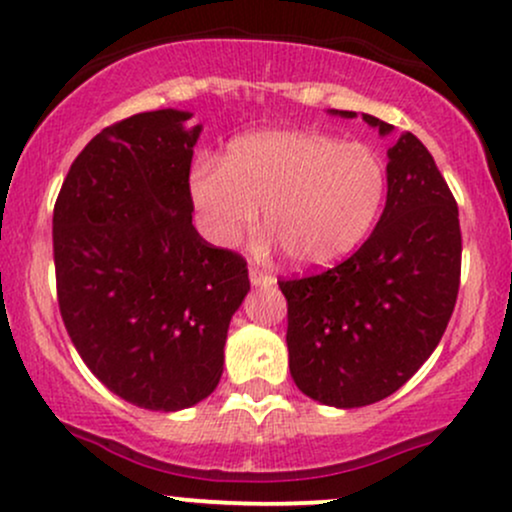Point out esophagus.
Here are the masks:
<instances>
[{
  "mask_svg": "<svg viewBox=\"0 0 512 512\" xmlns=\"http://www.w3.org/2000/svg\"><path fill=\"white\" fill-rule=\"evenodd\" d=\"M252 286H274L276 279L269 272H262L260 267H250Z\"/></svg>",
  "mask_w": 512,
  "mask_h": 512,
  "instance_id": "obj_1",
  "label": "esophagus"
}]
</instances>
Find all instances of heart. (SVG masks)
<instances>
[{
	"instance_id": "obj_1",
	"label": "heart",
	"mask_w": 512,
	"mask_h": 512,
	"mask_svg": "<svg viewBox=\"0 0 512 512\" xmlns=\"http://www.w3.org/2000/svg\"><path fill=\"white\" fill-rule=\"evenodd\" d=\"M190 202L202 236L236 248L260 223L286 257L322 269L373 231L387 197V163L375 146L313 129H269L228 144L221 163L197 161Z\"/></svg>"
}]
</instances>
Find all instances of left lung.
<instances>
[{
	"label": "left lung",
	"instance_id": "left-lung-1",
	"mask_svg": "<svg viewBox=\"0 0 512 512\" xmlns=\"http://www.w3.org/2000/svg\"><path fill=\"white\" fill-rule=\"evenodd\" d=\"M363 120L380 137L395 129L366 113ZM460 260L455 197L426 146L404 132L387 149V202L366 243L334 269L279 281L289 301L286 344L298 390L337 409L397 392L448 327Z\"/></svg>",
	"mask_w": 512,
	"mask_h": 512
}]
</instances>
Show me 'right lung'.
I'll list each match as a JSON object with an SVG mask.
<instances>
[{
	"mask_svg": "<svg viewBox=\"0 0 512 512\" xmlns=\"http://www.w3.org/2000/svg\"><path fill=\"white\" fill-rule=\"evenodd\" d=\"M163 108L105 127L69 168L52 214L60 313L101 383L134 407L180 411L219 385L245 260L192 226L202 125Z\"/></svg>",
	"mask_w": 512,
	"mask_h": 512,
	"instance_id": "right-lung-1",
	"label": "right lung"
}]
</instances>
